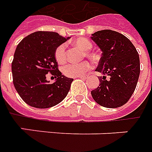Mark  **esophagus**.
<instances>
[{"label":"esophagus","mask_w":152,"mask_h":152,"mask_svg":"<svg viewBox=\"0 0 152 152\" xmlns=\"http://www.w3.org/2000/svg\"><path fill=\"white\" fill-rule=\"evenodd\" d=\"M79 77L81 79H86V78L88 77V76H87V75H81V76H78V77Z\"/></svg>","instance_id":"esophagus-1"}]
</instances>
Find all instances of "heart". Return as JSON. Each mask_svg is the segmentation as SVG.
Segmentation results:
<instances>
[{
    "label": "heart",
    "instance_id": "1",
    "mask_svg": "<svg viewBox=\"0 0 152 152\" xmlns=\"http://www.w3.org/2000/svg\"><path fill=\"white\" fill-rule=\"evenodd\" d=\"M75 46L80 48L81 50L85 51L83 56H86L89 58H94V55L89 52L92 47L91 42L86 37H77L72 42ZM54 57L58 63L63 64L66 61V45L61 44L56 48L54 51ZM91 68V63L87 61H82L80 63H70L66 65L62 68V73L67 77H78L85 74L86 72Z\"/></svg>",
    "mask_w": 152,
    "mask_h": 152
}]
</instances>
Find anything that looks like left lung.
<instances>
[{"instance_id": "8db88e82", "label": "left lung", "mask_w": 152, "mask_h": 152, "mask_svg": "<svg viewBox=\"0 0 152 152\" xmlns=\"http://www.w3.org/2000/svg\"><path fill=\"white\" fill-rule=\"evenodd\" d=\"M91 39L102 50L96 71L104 75L99 77V86L91 91V95L102 107H122L132 97L139 80V53L127 37L116 31L100 30L92 34Z\"/></svg>"}]
</instances>
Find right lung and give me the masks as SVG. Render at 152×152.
<instances>
[{
	"label": "right lung",
	"mask_w": 152,
	"mask_h": 152,
	"mask_svg": "<svg viewBox=\"0 0 152 152\" xmlns=\"http://www.w3.org/2000/svg\"><path fill=\"white\" fill-rule=\"evenodd\" d=\"M68 38L55 32L37 31L17 46L12 61V82L18 94L29 106L50 108L67 95L74 79L61 75L54 51ZM48 72L56 78L55 83L46 80Z\"/></svg>",
	"instance_id": "add662e5"
}]
</instances>
